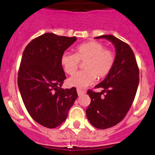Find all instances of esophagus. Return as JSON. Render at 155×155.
Returning <instances> with one entry per match:
<instances>
[{
	"label": "esophagus",
	"instance_id": "34e87169",
	"mask_svg": "<svg viewBox=\"0 0 155 155\" xmlns=\"http://www.w3.org/2000/svg\"><path fill=\"white\" fill-rule=\"evenodd\" d=\"M77 94L79 96H82V94H85V91H84L82 90H80V89H77Z\"/></svg>",
	"mask_w": 155,
	"mask_h": 155
}]
</instances>
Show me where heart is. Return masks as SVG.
Instances as JSON below:
<instances>
[{
  "label": "heart",
  "mask_w": 155,
  "mask_h": 155,
  "mask_svg": "<svg viewBox=\"0 0 155 155\" xmlns=\"http://www.w3.org/2000/svg\"><path fill=\"white\" fill-rule=\"evenodd\" d=\"M75 54L64 52L61 58V64L68 74L76 71L79 61H85L83 68L70 77L68 80L70 87L85 88L96 80V77H104L112 68L115 56L110 50L104 48V45L96 41L87 42L79 45L75 49Z\"/></svg>",
  "instance_id": "1"
}]
</instances>
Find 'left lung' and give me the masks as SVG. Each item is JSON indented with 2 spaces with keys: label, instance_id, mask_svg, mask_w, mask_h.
Returning <instances> with one entry per match:
<instances>
[{
  "label": "left lung",
  "instance_id": "8db88e82",
  "mask_svg": "<svg viewBox=\"0 0 155 155\" xmlns=\"http://www.w3.org/2000/svg\"><path fill=\"white\" fill-rule=\"evenodd\" d=\"M95 39L109 40L115 49L112 68L97 85L103 91L87 92L91 97V104L86 109L87 119L96 128L107 129L116 125L126 116L137 94L140 72L129 45L113 35H102Z\"/></svg>",
  "mask_w": 155,
  "mask_h": 155
}]
</instances>
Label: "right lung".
Listing matches in <instances>:
<instances>
[{
    "mask_svg": "<svg viewBox=\"0 0 155 155\" xmlns=\"http://www.w3.org/2000/svg\"><path fill=\"white\" fill-rule=\"evenodd\" d=\"M76 40L46 33L30 42L22 54L18 89L31 118L46 127L61 125L78 97L75 87H61L67 79L61 58Z\"/></svg>",
    "mask_w": 155,
    "mask_h": 155,
    "instance_id": "obj_1",
    "label": "right lung"
}]
</instances>
